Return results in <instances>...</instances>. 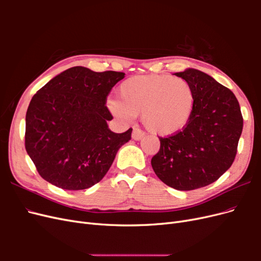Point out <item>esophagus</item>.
Segmentation results:
<instances>
[{
    "label": "esophagus",
    "mask_w": 261,
    "mask_h": 261,
    "mask_svg": "<svg viewBox=\"0 0 261 261\" xmlns=\"http://www.w3.org/2000/svg\"><path fill=\"white\" fill-rule=\"evenodd\" d=\"M145 136V133L141 130L140 128L138 127H135L133 129V134H132V137L134 140H140L141 138H143Z\"/></svg>",
    "instance_id": "1"
}]
</instances>
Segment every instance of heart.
Masks as SVG:
<instances>
[{"label":"heart","instance_id":"obj_1","mask_svg":"<svg viewBox=\"0 0 261 261\" xmlns=\"http://www.w3.org/2000/svg\"><path fill=\"white\" fill-rule=\"evenodd\" d=\"M120 100L108 101L116 117L132 120L143 114L145 127L161 136L183 130L193 116L196 97L193 87L172 75L134 76L118 88Z\"/></svg>","mask_w":261,"mask_h":261}]
</instances>
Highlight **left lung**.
<instances>
[{
    "label": "left lung",
    "instance_id": "obj_1",
    "mask_svg": "<svg viewBox=\"0 0 261 261\" xmlns=\"http://www.w3.org/2000/svg\"><path fill=\"white\" fill-rule=\"evenodd\" d=\"M193 87L196 103L186 127L159 137L151 159L156 176L177 191H193L216 181L232 165L243 130V116L234 93L195 68L175 73Z\"/></svg>",
    "mask_w": 261,
    "mask_h": 261
}]
</instances>
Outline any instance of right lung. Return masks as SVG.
Instances as JSON below:
<instances>
[{
  "instance_id": "obj_1",
  "label": "right lung",
  "mask_w": 261,
  "mask_h": 261,
  "mask_svg": "<svg viewBox=\"0 0 261 261\" xmlns=\"http://www.w3.org/2000/svg\"><path fill=\"white\" fill-rule=\"evenodd\" d=\"M124 73L75 66L55 76L31 99L25 147L40 176L52 185L81 191L103 178L132 128H109L107 97Z\"/></svg>"
}]
</instances>
